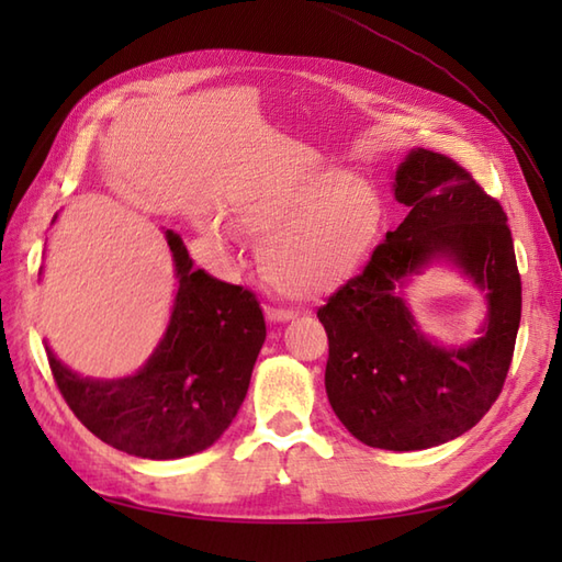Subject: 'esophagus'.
I'll use <instances>...</instances> for the list:
<instances>
[{
    "instance_id": "34e87169",
    "label": "esophagus",
    "mask_w": 562,
    "mask_h": 562,
    "mask_svg": "<svg viewBox=\"0 0 562 562\" xmlns=\"http://www.w3.org/2000/svg\"><path fill=\"white\" fill-rule=\"evenodd\" d=\"M266 318L270 321V324H288V321L294 318V312H290V308L266 306Z\"/></svg>"
}]
</instances>
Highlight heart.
I'll use <instances>...</instances> for the list:
<instances>
[{"label":"heart","instance_id":"b5f03b06","mask_svg":"<svg viewBox=\"0 0 562 562\" xmlns=\"http://www.w3.org/2000/svg\"><path fill=\"white\" fill-rule=\"evenodd\" d=\"M229 217L236 232L260 238L258 270L274 292L296 302H318L348 284L372 254L384 202L374 186L330 164L288 166L234 190ZM200 232L232 246L220 217Z\"/></svg>","mask_w":562,"mask_h":562}]
</instances>
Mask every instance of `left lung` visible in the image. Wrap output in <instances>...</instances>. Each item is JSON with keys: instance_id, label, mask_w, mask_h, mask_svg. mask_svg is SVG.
<instances>
[{"instance_id": "obj_1", "label": "left lung", "mask_w": 562, "mask_h": 562, "mask_svg": "<svg viewBox=\"0 0 562 562\" xmlns=\"http://www.w3.org/2000/svg\"><path fill=\"white\" fill-rule=\"evenodd\" d=\"M408 207L362 274L318 308L328 333L326 393L367 447L417 451L461 437L503 391L521 318V280L507 214L445 154L415 147L393 173ZM432 265L457 269L484 294L480 338L441 346L404 300Z\"/></svg>"}]
</instances>
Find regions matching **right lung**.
I'll return each instance as SVG.
<instances>
[{"mask_svg":"<svg viewBox=\"0 0 562 562\" xmlns=\"http://www.w3.org/2000/svg\"><path fill=\"white\" fill-rule=\"evenodd\" d=\"M164 236L176 294L164 336L137 372L83 376L45 342L57 389L83 427L113 449L154 461L193 457L224 435L266 342L256 296L195 268L176 232Z\"/></svg>","mask_w":562,"mask_h":562,"instance_id":"right-lung-1","label":"right lung"}]
</instances>
